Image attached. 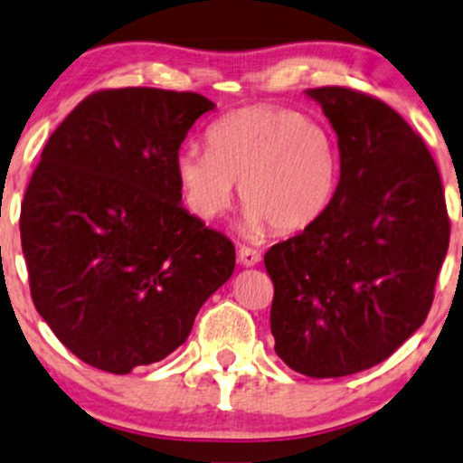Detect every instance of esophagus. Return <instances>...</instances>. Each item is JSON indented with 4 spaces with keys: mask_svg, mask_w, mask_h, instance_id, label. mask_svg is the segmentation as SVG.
Here are the masks:
<instances>
[{
    "mask_svg": "<svg viewBox=\"0 0 463 463\" xmlns=\"http://www.w3.org/2000/svg\"><path fill=\"white\" fill-rule=\"evenodd\" d=\"M238 261L246 268H253L261 261V255L257 253L255 249H249V246H240V249H238Z\"/></svg>",
    "mask_w": 463,
    "mask_h": 463,
    "instance_id": "obj_1",
    "label": "esophagus"
}]
</instances>
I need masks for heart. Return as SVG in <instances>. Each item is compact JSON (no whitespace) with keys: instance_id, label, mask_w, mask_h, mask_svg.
I'll return each mask as SVG.
<instances>
[{"instance_id":"b5f03b06","label":"heart","mask_w":463,"mask_h":463,"mask_svg":"<svg viewBox=\"0 0 463 463\" xmlns=\"http://www.w3.org/2000/svg\"><path fill=\"white\" fill-rule=\"evenodd\" d=\"M208 148H184L176 178L191 213L214 221L230 208L236 183L249 203L242 230L260 236L268 225L291 233L315 223L335 187L338 159L326 129L298 112L250 106L208 131Z\"/></svg>"}]
</instances>
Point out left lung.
Masks as SVG:
<instances>
[{"mask_svg":"<svg viewBox=\"0 0 463 463\" xmlns=\"http://www.w3.org/2000/svg\"><path fill=\"white\" fill-rule=\"evenodd\" d=\"M306 95L338 136L340 180L321 217L263 257L269 327L291 370L338 378L423 326L451 225L434 159L393 108L345 87Z\"/></svg>","mask_w":463,"mask_h":463,"instance_id":"1","label":"left lung"}]
</instances>
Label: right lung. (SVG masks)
Listing matches in <instances>:
<instances>
[{"mask_svg": "<svg viewBox=\"0 0 463 463\" xmlns=\"http://www.w3.org/2000/svg\"><path fill=\"white\" fill-rule=\"evenodd\" d=\"M200 93L128 87L82 99L48 137L21 206L35 310L82 362L128 374L176 351L236 266L183 206L178 148Z\"/></svg>", "mask_w": 463, "mask_h": 463, "instance_id": "obj_1", "label": "right lung"}]
</instances>
